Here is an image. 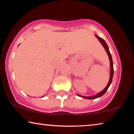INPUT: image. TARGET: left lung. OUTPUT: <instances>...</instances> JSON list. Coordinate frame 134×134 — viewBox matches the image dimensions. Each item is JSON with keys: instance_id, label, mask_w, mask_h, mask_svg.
<instances>
[{"instance_id": "left-lung-1", "label": "left lung", "mask_w": 134, "mask_h": 134, "mask_svg": "<svg viewBox=\"0 0 134 134\" xmlns=\"http://www.w3.org/2000/svg\"><path fill=\"white\" fill-rule=\"evenodd\" d=\"M96 37L97 38V39L99 40V41L100 42V43L102 44L103 47H104L105 50L106 51V52H107V54L108 55V57H109V61H110V77H109V82L108 83V84L106 87L102 91H100V92H99L96 95H94V96H82V95H80L79 94H76L78 96L82 97V98H83V99H96V98H98V97H100L101 96H102L104 94L107 92V90L108 89L109 87L110 86L111 83L112 82V80H113V75H114V68H113V59H112V57H111V55L110 53V52H109V48L107 44L106 43L105 41L102 38L99 37L97 36V35H96Z\"/></svg>"}]
</instances>
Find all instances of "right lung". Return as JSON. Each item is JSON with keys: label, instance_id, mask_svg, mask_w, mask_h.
I'll return each mask as SVG.
<instances>
[{"label": "right lung", "instance_id": "obj_1", "mask_svg": "<svg viewBox=\"0 0 134 134\" xmlns=\"http://www.w3.org/2000/svg\"><path fill=\"white\" fill-rule=\"evenodd\" d=\"M44 96H43V97H44Z\"/></svg>", "mask_w": 134, "mask_h": 134}]
</instances>
